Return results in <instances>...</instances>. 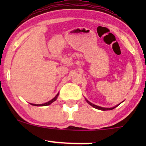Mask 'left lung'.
Returning a JSON list of instances; mask_svg holds the SVG:
<instances>
[{
	"mask_svg": "<svg viewBox=\"0 0 146 146\" xmlns=\"http://www.w3.org/2000/svg\"><path fill=\"white\" fill-rule=\"evenodd\" d=\"M85 100H86V102H87L88 103V104H90V105H91L92 106V107H93L94 108H95V109H98V110H102V111H107V110H113V109H114V108H116V107H117V106L119 105V104H117V105H116V106H114V107H111V108H106V107H100V106H98V105H95V104H92V103H91L90 102H89L88 100L87 99H85Z\"/></svg>",
	"mask_w": 146,
	"mask_h": 146,
	"instance_id": "left-lung-1",
	"label": "left lung"
}]
</instances>
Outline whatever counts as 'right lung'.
<instances>
[{
    "label": "right lung",
    "mask_w": 146,
    "mask_h": 146,
    "mask_svg": "<svg viewBox=\"0 0 146 146\" xmlns=\"http://www.w3.org/2000/svg\"><path fill=\"white\" fill-rule=\"evenodd\" d=\"M58 95H59V93L57 94V95H56V96L54 97V98H53L52 100H50V101L44 103V104H32V103H30V104H32V105H33V106H48V105H50V104H51V103H53V102H54V101L56 100H57V98H58Z\"/></svg>",
    "instance_id": "right-lung-1"
}]
</instances>
